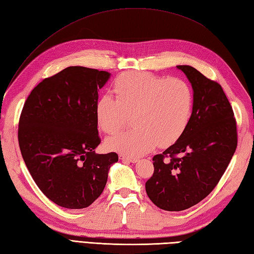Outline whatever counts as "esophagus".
Instances as JSON below:
<instances>
[{
	"label": "esophagus",
	"mask_w": 254,
	"mask_h": 254,
	"mask_svg": "<svg viewBox=\"0 0 254 254\" xmlns=\"http://www.w3.org/2000/svg\"><path fill=\"white\" fill-rule=\"evenodd\" d=\"M119 159L121 161H126V162H131V163H136V162H138L137 159H132V158H128V157H126V155H122L120 154L119 155Z\"/></svg>",
	"instance_id": "obj_1"
}]
</instances>
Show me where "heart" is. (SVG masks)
Listing matches in <instances>:
<instances>
[{
	"mask_svg": "<svg viewBox=\"0 0 254 254\" xmlns=\"http://www.w3.org/2000/svg\"><path fill=\"white\" fill-rule=\"evenodd\" d=\"M116 99L102 95L95 105L97 126L114 134L132 116L131 131L106 139V148L128 158H139L158 145L177 141L189 125L193 91L181 78H165L146 71L122 73L114 82Z\"/></svg>",
	"mask_w": 254,
	"mask_h": 254,
	"instance_id": "heart-1",
	"label": "heart"
}]
</instances>
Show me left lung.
I'll use <instances>...</instances> for the list:
<instances>
[{"label": "left lung", "mask_w": 254, "mask_h": 254, "mask_svg": "<svg viewBox=\"0 0 254 254\" xmlns=\"http://www.w3.org/2000/svg\"><path fill=\"white\" fill-rule=\"evenodd\" d=\"M193 89L192 115L186 131L162 154L146 183L152 203L180 211L204 199L219 183L237 147L236 121L222 87L190 65H177Z\"/></svg>", "instance_id": "left-lung-1"}]
</instances>
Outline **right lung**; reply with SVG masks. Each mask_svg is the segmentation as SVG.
I'll return each instance as SVG.
<instances>
[{"mask_svg": "<svg viewBox=\"0 0 254 254\" xmlns=\"http://www.w3.org/2000/svg\"><path fill=\"white\" fill-rule=\"evenodd\" d=\"M110 73L68 66L32 90L19 120V147L35 184L68 209L90 206L102 194L118 154H96L101 139L95 105Z\"/></svg>", "mask_w": 254, "mask_h": 254, "instance_id": "1", "label": "right lung"}]
</instances>
